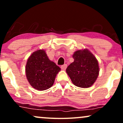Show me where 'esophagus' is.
Here are the masks:
<instances>
[{"mask_svg": "<svg viewBox=\"0 0 123 123\" xmlns=\"http://www.w3.org/2000/svg\"><path fill=\"white\" fill-rule=\"evenodd\" d=\"M67 67V64H64V65H62V66H61V69H62V70H65V69H66Z\"/></svg>", "mask_w": 123, "mask_h": 123, "instance_id": "obj_1", "label": "esophagus"}]
</instances>
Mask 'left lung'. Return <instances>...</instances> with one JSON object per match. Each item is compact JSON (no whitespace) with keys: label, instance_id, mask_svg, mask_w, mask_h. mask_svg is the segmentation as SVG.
<instances>
[{"label":"left lung","instance_id":"1","mask_svg":"<svg viewBox=\"0 0 123 123\" xmlns=\"http://www.w3.org/2000/svg\"><path fill=\"white\" fill-rule=\"evenodd\" d=\"M74 62L67 67L66 72L74 85L88 88L96 80L99 74L98 63L87 49L78 50L73 55Z\"/></svg>","mask_w":123,"mask_h":123}]
</instances>
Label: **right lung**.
Instances as JSON below:
<instances>
[{
  "mask_svg": "<svg viewBox=\"0 0 123 123\" xmlns=\"http://www.w3.org/2000/svg\"><path fill=\"white\" fill-rule=\"evenodd\" d=\"M60 70L59 67L49 60L45 50L41 49L32 54L26 65L28 82L33 88L39 91L50 88Z\"/></svg>",
  "mask_w": 123,
  "mask_h": 123,
  "instance_id": "add662e5",
  "label": "right lung"
}]
</instances>
